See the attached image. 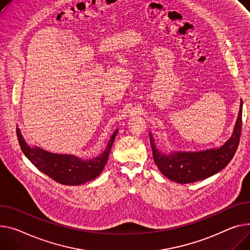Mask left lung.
I'll return each mask as SVG.
<instances>
[{"label":"left lung","mask_w":250,"mask_h":250,"mask_svg":"<svg viewBox=\"0 0 250 250\" xmlns=\"http://www.w3.org/2000/svg\"><path fill=\"white\" fill-rule=\"evenodd\" d=\"M231 137L219 147L203 149L199 152L171 151L165 153L156 146L155 139L149 131L153 156L161 173L168 179L187 184L205 180L223 170L235 155L241 134L242 101Z\"/></svg>","instance_id":"1"}]
</instances>
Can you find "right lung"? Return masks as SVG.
<instances>
[{
    "label": "right lung",
    "mask_w": 250,
    "mask_h": 250,
    "mask_svg": "<svg viewBox=\"0 0 250 250\" xmlns=\"http://www.w3.org/2000/svg\"><path fill=\"white\" fill-rule=\"evenodd\" d=\"M118 131L119 128L113 131L105 149L101 155L85 160L74 155L54 154L38 146H31L25 142L18 126L17 137L24 155L39 171L60 184L76 186L94 180L102 174Z\"/></svg>",
    "instance_id": "1"
}]
</instances>
